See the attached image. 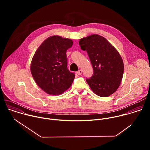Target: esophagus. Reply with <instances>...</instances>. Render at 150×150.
I'll list each match as a JSON object with an SVG mask.
<instances>
[{
    "mask_svg": "<svg viewBox=\"0 0 150 150\" xmlns=\"http://www.w3.org/2000/svg\"><path fill=\"white\" fill-rule=\"evenodd\" d=\"M82 70H79L78 72H77V74L78 75H81V74H82Z\"/></svg>",
    "mask_w": 150,
    "mask_h": 150,
    "instance_id": "obj_1",
    "label": "esophagus"
}]
</instances>
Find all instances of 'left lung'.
Listing matches in <instances>:
<instances>
[{
	"mask_svg": "<svg viewBox=\"0 0 150 150\" xmlns=\"http://www.w3.org/2000/svg\"><path fill=\"white\" fill-rule=\"evenodd\" d=\"M79 45L87 51L93 68V75L86 79L90 88L100 97L110 96L117 90L123 78L124 65L119 53L98 34L81 38Z\"/></svg>",
	"mask_w": 150,
	"mask_h": 150,
	"instance_id": "left-lung-1",
	"label": "left lung"
}]
</instances>
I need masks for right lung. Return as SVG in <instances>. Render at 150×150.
<instances>
[{"label":"right lung","instance_id":"right-lung-1","mask_svg":"<svg viewBox=\"0 0 150 150\" xmlns=\"http://www.w3.org/2000/svg\"><path fill=\"white\" fill-rule=\"evenodd\" d=\"M72 45L71 39L53 35L42 42L34 54L30 67L32 76L47 94L59 95L71 86L75 74L67 68L66 53Z\"/></svg>","mask_w":150,"mask_h":150}]
</instances>
